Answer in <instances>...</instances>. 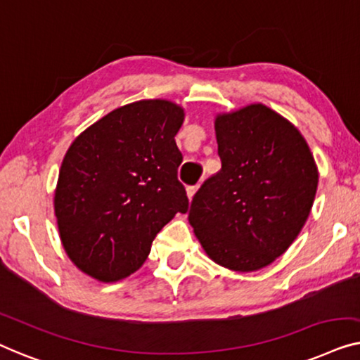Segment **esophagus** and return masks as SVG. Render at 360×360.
Returning a JSON list of instances; mask_svg holds the SVG:
<instances>
[{"instance_id":"esophagus-1","label":"esophagus","mask_w":360,"mask_h":360,"mask_svg":"<svg viewBox=\"0 0 360 360\" xmlns=\"http://www.w3.org/2000/svg\"><path fill=\"white\" fill-rule=\"evenodd\" d=\"M197 189H199V186H189V187H187V197L192 199V197H194V194L197 192Z\"/></svg>"}]
</instances>
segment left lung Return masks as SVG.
<instances>
[{"instance_id":"8db88e82","label":"left lung","mask_w":360,"mask_h":360,"mask_svg":"<svg viewBox=\"0 0 360 360\" xmlns=\"http://www.w3.org/2000/svg\"><path fill=\"white\" fill-rule=\"evenodd\" d=\"M221 169L189 209L207 256L238 272L269 266L310 215L318 169L300 131L264 104L215 119Z\"/></svg>"}]
</instances>
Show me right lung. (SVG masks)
<instances>
[{
	"label": "right lung",
	"instance_id": "add662e5",
	"mask_svg": "<svg viewBox=\"0 0 360 360\" xmlns=\"http://www.w3.org/2000/svg\"><path fill=\"white\" fill-rule=\"evenodd\" d=\"M184 109L166 99L136 101L78 135L55 189L60 238L73 264L101 282L130 276L160 230L189 199L178 179L176 145Z\"/></svg>",
	"mask_w": 360,
	"mask_h": 360
}]
</instances>
